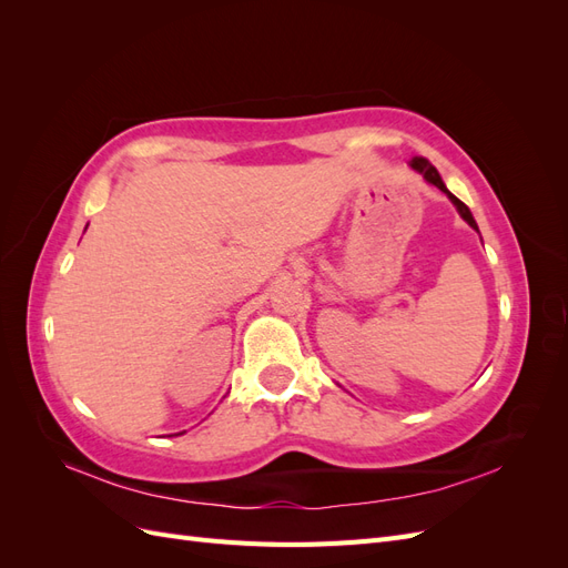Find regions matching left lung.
Wrapping results in <instances>:
<instances>
[{"instance_id":"obj_1","label":"left lung","mask_w":568,"mask_h":568,"mask_svg":"<svg viewBox=\"0 0 568 568\" xmlns=\"http://www.w3.org/2000/svg\"><path fill=\"white\" fill-rule=\"evenodd\" d=\"M409 165H412V168H415V170H419V173L424 175V180H426V182H432V184H436V186L440 189V192H445V194H448V196H450V201H453V203L457 205V211H459V215H462L464 220H467V222H469V225H471L474 230H478V227H476V220H474V215H471V211H469V209H467V205H464V203H462V201H459V199H457L455 194H450V192H448V186H445V184H443V180H440V175H438V170H436V168H434L432 163H428V161H426V159H422V156H415V159H412V161H409Z\"/></svg>"}]
</instances>
